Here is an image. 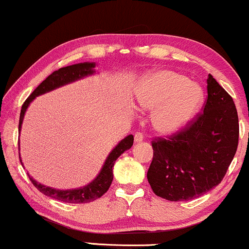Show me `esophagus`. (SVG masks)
<instances>
[{
	"label": "esophagus",
	"mask_w": 249,
	"mask_h": 249,
	"mask_svg": "<svg viewBox=\"0 0 249 249\" xmlns=\"http://www.w3.org/2000/svg\"><path fill=\"white\" fill-rule=\"evenodd\" d=\"M144 139V135L142 132H136L135 134V142H141Z\"/></svg>",
	"instance_id": "esophagus-1"
}]
</instances>
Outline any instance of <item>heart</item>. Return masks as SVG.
I'll return each mask as SVG.
<instances>
[{"mask_svg":"<svg viewBox=\"0 0 249 249\" xmlns=\"http://www.w3.org/2000/svg\"><path fill=\"white\" fill-rule=\"evenodd\" d=\"M135 97L141 108L154 112L152 124L155 130L170 135L181 130L196 117L204 102V90L181 73L159 70L139 81Z\"/></svg>","mask_w":249,"mask_h":249,"instance_id":"b5f03b06","label":"heart"}]
</instances>
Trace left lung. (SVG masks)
Listing matches in <instances>:
<instances>
[{"label": "left lung", "instance_id": "left-lung-1", "mask_svg": "<svg viewBox=\"0 0 249 249\" xmlns=\"http://www.w3.org/2000/svg\"><path fill=\"white\" fill-rule=\"evenodd\" d=\"M239 124L232 97L209 74L204 112L168 139L152 142L147 180L171 202L197 198L223 179L238 147Z\"/></svg>", "mask_w": 249, "mask_h": 249}]
</instances>
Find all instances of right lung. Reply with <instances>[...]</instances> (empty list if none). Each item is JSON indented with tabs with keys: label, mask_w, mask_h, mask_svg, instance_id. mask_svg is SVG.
I'll use <instances>...</instances> for the list:
<instances>
[{
	"label": "right lung",
	"mask_w": 249,
	"mask_h": 249,
	"mask_svg": "<svg viewBox=\"0 0 249 249\" xmlns=\"http://www.w3.org/2000/svg\"><path fill=\"white\" fill-rule=\"evenodd\" d=\"M95 67L96 63L95 62H83V63H77L72 64V66H68L61 69L54 71L53 73H51L32 94L29 95V97L27 98L25 103H23L21 107V112H20V119H19V134L21 130V125L23 121V117H25L26 111L30 103L35 100L37 96L43 95L49 91H52L56 88H60L64 86V85L74 83V81L83 79L91 74L96 73L95 71ZM132 144H134V136L129 135L127 137L122 139L121 142H119V144L112 149L110 154L107 155V160H105L103 166H102L101 171L96 176L93 181H90L88 185L80 187V188H74V189H55L52 187H47L42 183L37 182L33 177L29 176L30 181L34 183V186L39 190L40 193H43L44 195L51 197L56 200H61L64 203H73V204H80V203H89L93 200L100 198L101 196H103L105 193L107 192V189L110 188L112 180H113V170L112 168L114 166V163L117 161L119 156L122 153H124L127 149L131 148ZM20 147V142H19ZM20 158V153H19ZM20 162H21V158H20Z\"/></svg>",
	"instance_id": "right-lung-1"
}]
</instances>
